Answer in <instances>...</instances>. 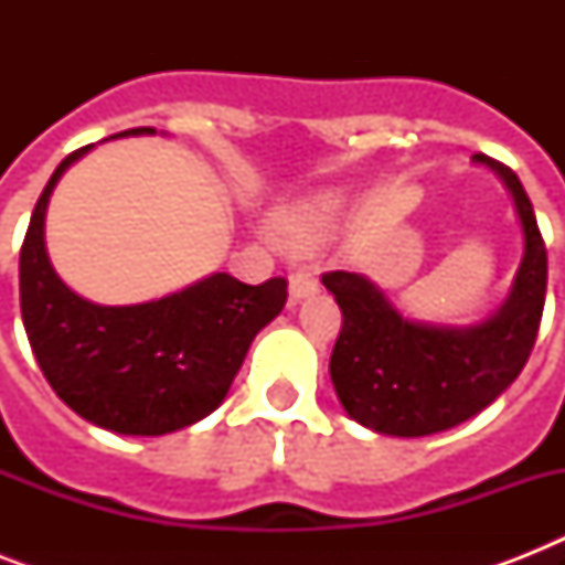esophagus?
I'll return each instance as SVG.
<instances>
[{
  "instance_id": "34e87169",
  "label": "esophagus",
  "mask_w": 565,
  "mask_h": 565,
  "mask_svg": "<svg viewBox=\"0 0 565 565\" xmlns=\"http://www.w3.org/2000/svg\"><path fill=\"white\" fill-rule=\"evenodd\" d=\"M317 273L313 269H308V266H299L296 273L290 275V299L299 301L305 299V296H310V292H317Z\"/></svg>"
}]
</instances>
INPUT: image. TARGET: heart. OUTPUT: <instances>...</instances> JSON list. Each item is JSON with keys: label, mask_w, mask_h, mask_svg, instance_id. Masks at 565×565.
<instances>
[{"label": "heart", "mask_w": 565, "mask_h": 565, "mask_svg": "<svg viewBox=\"0 0 565 565\" xmlns=\"http://www.w3.org/2000/svg\"><path fill=\"white\" fill-rule=\"evenodd\" d=\"M334 216V195H313V199H305V202L287 207L278 216V231H281L284 239H290L292 246H310V243L326 237Z\"/></svg>", "instance_id": "1"}]
</instances>
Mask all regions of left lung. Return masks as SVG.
<instances>
[{
  "instance_id": "left-lung-1",
  "label": "left lung",
  "mask_w": 565,
  "mask_h": 565,
  "mask_svg": "<svg viewBox=\"0 0 565 565\" xmlns=\"http://www.w3.org/2000/svg\"><path fill=\"white\" fill-rule=\"evenodd\" d=\"M472 161L504 181L525 237L513 290L490 319L466 328L411 322L370 278L322 275L343 310L328 366L337 398L354 422L377 434L428 437L472 419L516 381L536 343L548 257L534 204L510 167L487 154H475Z\"/></svg>"
}]
</instances>
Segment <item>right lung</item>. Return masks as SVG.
Instances as JSON below:
<instances>
[{
	"label": "right lung",
	"instance_id": "1",
	"mask_svg": "<svg viewBox=\"0 0 565 565\" xmlns=\"http://www.w3.org/2000/svg\"><path fill=\"white\" fill-rule=\"evenodd\" d=\"M122 135H154V128ZM90 149L66 154L34 204L20 252L22 326L66 407L114 434L161 437L220 407L255 334L281 313L287 281L252 287L213 273L143 305L108 308L82 299L57 278L43 222L57 179Z\"/></svg>",
	"mask_w": 565,
	"mask_h": 565
}]
</instances>
